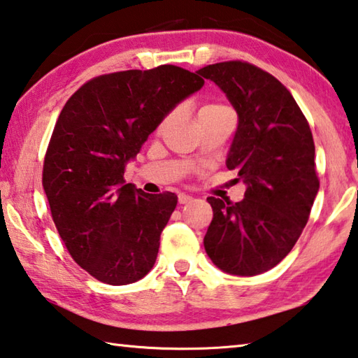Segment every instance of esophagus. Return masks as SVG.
<instances>
[{"label": "esophagus", "mask_w": 358, "mask_h": 358, "mask_svg": "<svg viewBox=\"0 0 358 358\" xmlns=\"http://www.w3.org/2000/svg\"><path fill=\"white\" fill-rule=\"evenodd\" d=\"M192 199L193 198L190 195H187V193H179V196H178L179 204H187V203H190Z\"/></svg>", "instance_id": "obj_1"}]
</instances>
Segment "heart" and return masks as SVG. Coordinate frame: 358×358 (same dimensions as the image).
<instances>
[{
    "instance_id": "heart-1",
    "label": "heart",
    "mask_w": 358,
    "mask_h": 358,
    "mask_svg": "<svg viewBox=\"0 0 358 358\" xmlns=\"http://www.w3.org/2000/svg\"><path fill=\"white\" fill-rule=\"evenodd\" d=\"M218 116H233L231 115V111L227 108V106L223 105H218V103H208V105H203L201 108L198 111V121L199 119H208V117H218ZM169 119L171 116H168L165 121L162 122L160 129L165 127V125L169 122Z\"/></svg>"
}]
</instances>
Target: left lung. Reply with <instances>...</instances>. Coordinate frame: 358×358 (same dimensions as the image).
Masks as SVG:
<instances>
[{"label": "left lung", "mask_w": 358, "mask_h": 358, "mask_svg": "<svg viewBox=\"0 0 358 358\" xmlns=\"http://www.w3.org/2000/svg\"><path fill=\"white\" fill-rule=\"evenodd\" d=\"M214 81L237 113L227 166L245 184L239 203L210 196L204 236L210 261L229 275L271 271L296 245L319 192L315 141L291 92L261 69L229 61L196 72Z\"/></svg>", "instance_id": "obj_1"}]
</instances>
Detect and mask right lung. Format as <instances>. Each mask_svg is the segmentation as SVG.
<instances>
[{
    "instance_id": "1",
    "label": "right lung",
    "mask_w": 358,
    "mask_h": 358,
    "mask_svg": "<svg viewBox=\"0 0 358 358\" xmlns=\"http://www.w3.org/2000/svg\"><path fill=\"white\" fill-rule=\"evenodd\" d=\"M203 85L176 66L116 72L87 81L62 108L43 162V192L73 261L102 283H135L154 267L178 196L144 193L125 184L124 171Z\"/></svg>"
}]
</instances>
